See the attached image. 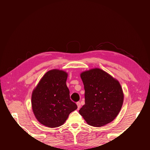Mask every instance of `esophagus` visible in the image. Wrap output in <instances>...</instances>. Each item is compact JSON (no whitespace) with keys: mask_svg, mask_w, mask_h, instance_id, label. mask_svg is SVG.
<instances>
[{"mask_svg":"<svg viewBox=\"0 0 150 150\" xmlns=\"http://www.w3.org/2000/svg\"><path fill=\"white\" fill-rule=\"evenodd\" d=\"M76 105H77V106H78V109H79L81 107V103H80V102H77Z\"/></svg>","mask_w":150,"mask_h":150,"instance_id":"1","label":"esophagus"}]
</instances>
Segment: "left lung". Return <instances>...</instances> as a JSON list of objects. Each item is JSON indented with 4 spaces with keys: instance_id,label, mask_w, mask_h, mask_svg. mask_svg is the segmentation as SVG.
Listing matches in <instances>:
<instances>
[{
    "instance_id": "1",
    "label": "left lung",
    "mask_w": 150,
    "mask_h": 150,
    "mask_svg": "<svg viewBox=\"0 0 150 150\" xmlns=\"http://www.w3.org/2000/svg\"><path fill=\"white\" fill-rule=\"evenodd\" d=\"M85 91V104L79 113L87 123L100 127L111 122L119 114L124 95L120 83L98 68L80 74Z\"/></svg>"
}]
</instances>
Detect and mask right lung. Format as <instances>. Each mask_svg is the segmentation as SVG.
<instances>
[{
	"mask_svg": "<svg viewBox=\"0 0 150 150\" xmlns=\"http://www.w3.org/2000/svg\"><path fill=\"white\" fill-rule=\"evenodd\" d=\"M68 74L53 69L42 76L31 95V106L38 121L49 128L64 123L69 114L77 109L71 101L66 85Z\"/></svg>",
	"mask_w": 150,
	"mask_h": 150,
	"instance_id": "obj_1",
	"label": "right lung"
}]
</instances>
